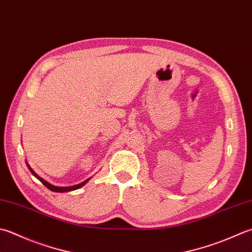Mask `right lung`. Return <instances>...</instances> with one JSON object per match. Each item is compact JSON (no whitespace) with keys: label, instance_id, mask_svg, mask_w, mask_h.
I'll return each instance as SVG.
<instances>
[{"label":"right lung","instance_id":"1","mask_svg":"<svg viewBox=\"0 0 252 252\" xmlns=\"http://www.w3.org/2000/svg\"><path fill=\"white\" fill-rule=\"evenodd\" d=\"M26 165H27V167H28V169L31 170V172L32 174L36 177V178L38 179V180H40L42 184L47 187V188L49 189V190H51V191H53V192H70V191H74V190H77V189H80V188H82V187L84 186V185H86L88 181L91 180V178H88V179H86V180H84L83 182H81V184H78V185H74V186H70V187H58V186H54V185H51L50 182H48V181H46L44 180L43 178H41L40 176H38L36 172H34L33 170H32V168L31 166L28 165V162L26 161Z\"/></svg>","mask_w":252,"mask_h":252}]
</instances>
